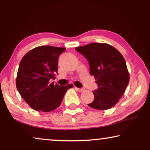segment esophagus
Instances as JSON below:
<instances>
[{"instance_id": "obj_1", "label": "esophagus", "mask_w": 150, "mask_h": 150, "mask_svg": "<svg viewBox=\"0 0 150 150\" xmlns=\"http://www.w3.org/2000/svg\"><path fill=\"white\" fill-rule=\"evenodd\" d=\"M76 89L77 91H79V92H82V91H85V88H78V87H76Z\"/></svg>"}]
</instances>
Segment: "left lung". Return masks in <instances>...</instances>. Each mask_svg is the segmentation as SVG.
Wrapping results in <instances>:
<instances>
[{"instance_id":"left-lung-1","label":"left lung","mask_w":150,"mask_h":150,"mask_svg":"<svg viewBox=\"0 0 150 150\" xmlns=\"http://www.w3.org/2000/svg\"><path fill=\"white\" fill-rule=\"evenodd\" d=\"M89 62L90 74L94 76L98 88L94 100L88 104L98 110L112 108L119 102L130 81L126 63L122 54L109 44L92 43L75 48Z\"/></svg>"}]
</instances>
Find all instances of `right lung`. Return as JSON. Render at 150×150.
<instances>
[{
	"label": "right lung",
	"instance_id": "add662e5",
	"mask_svg": "<svg viewBox=\"0 0 150 150\" xmlns=\"http://www.w3.org/2000/svg\"><path fill=\"white\" fill-rule=\"evenodd\" d=\"M65 48L50 46L35 48L20 61L16 87L25 102L33 109L50 112L58 108L65 92L73 87L50 83L58 70L59 55Z\"/></svg>",
	"mask_w": 150,
	"mask_h": 150
}]
</instances>
